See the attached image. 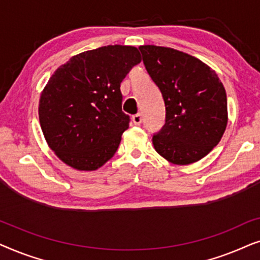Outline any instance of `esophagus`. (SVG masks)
<instances>
[{
    "label": "esophagus",
    "mask_w": 260,
    "mask_h": 260,
    "mask_svg": "<svg viewBox=\"0 0 260 260\" xmlns=\"http://www.w3.org/2000/svg\"><path fill=\"white\" fill-rule=\"evenodd\" d=\"M133 123L135 124V125H140V124L142 123L141 113H137V115L133 116Z\"/></svg>",
    "instance_id": "obj_1"
}]
</instances>
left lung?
<instances>
[{"label": "left lung", "mask_w": 260, "mask_h": 260, "mask_svg": "<svg viewBox=\"0 0 260 260\" xmlns=\"http://www.w3.org/2000/svg\"><path fill=\"white\" fill-rule=\"evenodd\" d=\"M140 51L166 104V124L152 137L155 150L173 165L200 161L221 141L229 122L221 80L207 63L177 49L145 45Z\"/></svg>", "instance_id": "1"}]
</instances>
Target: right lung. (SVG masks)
Masks as SVG:
<instances>
[{
    "label": "right lung",
    "instance_id": "right-lung-1",
    "mask_svg": "<svg viewBox=\"0 0 260 260\" xmlns=\"http://www.w3.org/2000/svg\"><path fill=\"white\" fill-rule=\"evenodd\" d=\"M133 46L109 45L77 54L49 78L39 101L48 147L79 172H93L115 155L129 116L122 111V83L141 62Z\"/></svg>",
    "mask_w": 260,
    "mask_h": 260
}]
</instances>
